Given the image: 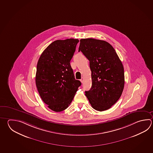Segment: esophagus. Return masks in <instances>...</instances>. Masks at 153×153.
Instances as JSON below:
<instances>
[{
	"instance_id": "34e87169",
	"label": "esophagus",
	"mask_w": 153,
	"mask_h": 153,
	"mask_svg": "<svg viewBox=\"0 0 153 153\" xmlns=\"http://www.w3.org/2000/svg\"><path fill=\"white\" fill-rule=\"evenodd\" d=\"M84 79L83 77H82V78H81V82H82V83H83L84 82Z\"/></svg>"
}]
</instances>
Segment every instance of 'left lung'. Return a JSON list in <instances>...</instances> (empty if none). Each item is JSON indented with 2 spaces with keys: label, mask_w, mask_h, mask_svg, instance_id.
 Masks as SVG:
<instances>
[{
  "label": "left lung",
  "mask_w": 153,
  "mask_h": 153,
  "mask_svg": "<svg viewBox=\"0 0 153 153\" xmlns=\"http://www.w3.org/2000/svg\"><path fill=\"white\" fill-rule=\"evenodd\" d=\"M89 61L92 86L85 92L91 107L102 111L120 98L124 89V68L115 49L104 40L81 39L78 51Z\"/></svg>",
  "instance_id": "left-lung-1"
}]
</instances>
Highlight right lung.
Segmentation results:
<instances>
[{
  "instance_id": "add662e5",
  "label": "right lung",
  "mask_w": 153,
  "mask_h": 153,
  "mask_svg": "<svg viewBox=\"0 0 153 153\" xmlns=\"http://www.w3.org/2000/svg\"><path fill=\"white\" fill-rule=\"evenodd\" d=\"M78 39L55 40L44 50L37 65L36 84L50 109L60 112L69 106L81 82L70 65Z\"/></svg>"
}]
</instances>
